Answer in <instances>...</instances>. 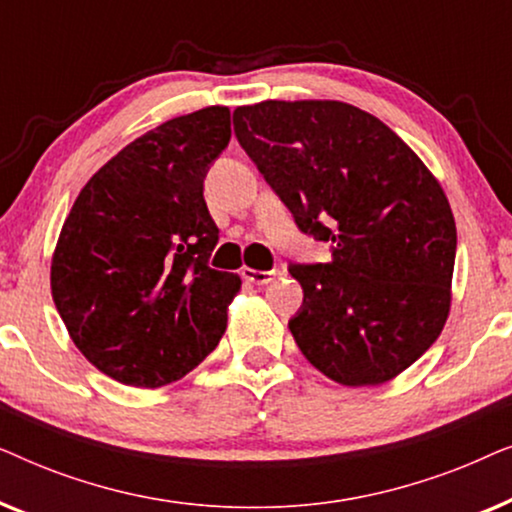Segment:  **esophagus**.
I'll return each instance as SVG.
<instances>
[{
    "label": "esophagus",
    "mask_w": 512,
    "mask_h": 512,
    "mask_svg": "<svg viewBox=\"0 0 512 512\" xmlns=\"http://www.w3.org/2000/svg\"><path fill=\"white\" fill-rule=\"evenodd\" d=\"M242 277L247 279L251 284H270L272 279H275V272H268V270H254V268H242Z\"/></svg>",
    "instance_id": "esophagus-1"
}]
</instances>
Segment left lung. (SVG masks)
Listing matches in <instances>:
<instances>
[{
  "instance_id": "left-lung-1",
  "label": "left lung",
  "mask_w": 512,
  "mask_h": 512,
  "mask_svg": "<svg viewBox=\"0 0 512 512\" xmlns=\"http://www.w3.org/2000/svg\"><path fill=\"white\" fill-rule=\"evenodd\" d=\"M235 135L298 228L333 242L291 265L300 352L345 387H377L443 333L457 226L440 181L368 111L338 100H265L233 111Z\"/></svg>"
}]
</instances>
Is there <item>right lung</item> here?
Returning a JSON list of instances; mask_svg holds the SVG:
<instances>
[{"mask_svg":"<svg viewBox=\"0 0 512 512\" xmlns=\"http://www.w3.org/2000/svg\"><path fill=\"white\" fill-rule=\"evenodd\" d=\"M228 142L221 104L170 118L104 163L62 223L53 303L76 349L111 380L165 387L226 333L242 279L207 265L219 228L202 179Z\"/></svg>","mask_w":512,"mask_h":512,"instance_id":"add662e5","label":"right lung"}]
</instances>
